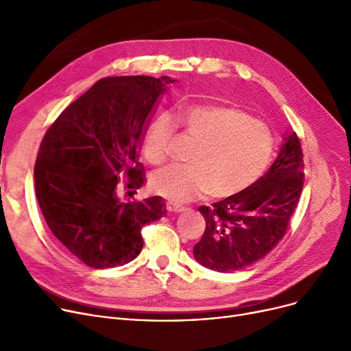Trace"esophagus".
Here are the masks:
<instances>
[{
	"mask_svg": "<svg viewBox=\"0 0 351 351\" xmlns=\"http://www.w3.org/2000/svg\"><path fill=\"white\" fill-rule=\"evenodd\" d=\"M166 210H168V212L179 213V212H183V210H185V206H182V205L175 204V202L169 200V202H166Z\"/></svg>",
	"mask_w": 351,
	"mask_h": 351,
	"instance_id": "esophagus-1",
	"label": "esophagus"
}]
</instances>
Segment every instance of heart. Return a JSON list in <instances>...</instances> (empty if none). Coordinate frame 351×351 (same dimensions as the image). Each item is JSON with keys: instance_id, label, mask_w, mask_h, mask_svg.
<instances>
[{"instance_id": "heart-1", "label": "heart", "mask_w": 351, "mask_h": 351, "mask_svg": "<svg viewBox=\"0 0 351 351\" xmlns=\"http://www.w3.org/2000/svg\"><path fill=\"white\" fill-rule=\"evenodd\" d=\"M180 121L200 142L191 156L193 165H171L152 178L155 192L175 202H188L210 192L229 197L247 189L271 156L273 139L267 126L242 110L193 105L182 110ZM175 132L171 115H159L147 129L142 152L151 163L169 156Z\"/></svg>"}]
</instances>
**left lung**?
Masks as SVG:
<instances>
[{
  "instance_id": "8db88e82",
  "label": "left lung",
  "mask_w": 351,
  "mask_h": 351,
  "mask_svg": "<svg viewBox=\"0 0 351 351\" xmlns=\"http://www.w3.org/2000/svg\"><path fill=\"white\" fill-rule=\"evenodd\" d=\"M303 169L300 141L287 131L278 158L261 179L212 208H199L206 229L193 246L195 261L223 273L263 259L287 230L303 189Z\"/></svg>"
}]
</instances>
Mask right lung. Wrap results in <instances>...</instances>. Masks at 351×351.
<instances>
[{"label":"right lung","instance_id":"right-lung-1","mask_svg":"<svg viewBox=\"0 0 351 351\" xmlns=\"http://www.w3.org/2000/svg\"><path fill=\"white\" fill-rule=\"evenodd\" d=\"M169 77H110L92 85L48 129L35 160V193L60 243L86 266H123L141 253V230L166 213L160 196L123 200L145 185L138 162ZM128 177L126 181H121Z\"/></svg>","mask_w":351,"mask_h":351}]
</instances>
